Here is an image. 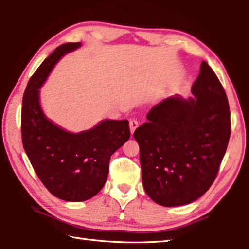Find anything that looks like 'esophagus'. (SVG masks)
I'll list each match as a JSON object with an SVG mask.
<instances>
[{
  "mask_svg": "<svg viewBox=\"0 0 249 249\" xmlns=\"http://www.w3.org/2000/svg\"><path fill=\"white\" fill-rule=\"evenodd\" d=\"M138 125H140V123H138L137 120H130L129 121V128H130V132L134 133L135 129H136L138 127Z\"/></svg>",
  "mask_w": 249,
  "mask_h": 249,
  "instance_id": "esophagus-1",
  "label": "esophagus"
}]
</instances>
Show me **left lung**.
Returning a JSON list of instances; mask_svg holds the SVG:
<instances>
[{
	"instance_id": "8db88e82",
	"label": "left lung",
	"mask_w": 249,
	"mask_h": 249,
	"mask_svg": "<svg viewBox=\"0 0 249 249\" xmlns=\"http://www.w3.org/2000/svg\"><path fill=\"white\" fill-rule=\"evenodd\" d=\"M195 98H168L134 132L140 145L142 185L162 206L189 204L215 180L231 136L224 88L202 61L192 84Z\"/></svg>"
}]
</instances>
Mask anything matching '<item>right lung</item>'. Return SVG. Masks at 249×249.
<instances>
[{"mask_svg": "<svg viewBox=\"0 0 249 249\" xmlns=\"http://www.w3.org/2000/svg\"><path fill=\"white\" fill-rule=\"evenodd\" d=\"M80 43L59 46L32 75L22 103V141L29 161L47 190L59 199L81 202L98 195L113 153L130 136L127 120H104L81 133H69L41 111L39 88L65 53Z\"/></svg>", "mask_w": 249, "mask_h": 249, "instance_id": "add662e5", "label": "right lung"}]
</instances>
